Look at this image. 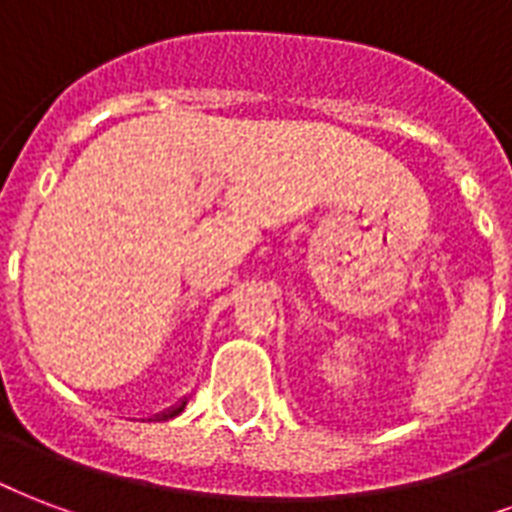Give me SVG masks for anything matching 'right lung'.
I'll use <instances>...</instances> for the list:
<instances>
[{
	"label": "right lung",
	"mask_w": 512,
	"mask_h": 512,
	"mask_svg": "<svg viewBox=\"0 0 512 512\" xmlns=\"http://www.w3.org/2000/svg\"><path fill=\"white\" fill-rule=\"evenodd\" d=\"M183 407H186V402H180L178 407H172V410H167V413H161V416H156L159 418V421H167V418H175L180 413V410H183Z\"/></svg>",
	"instance_id": "1"
}]
</instances>
